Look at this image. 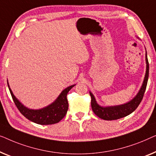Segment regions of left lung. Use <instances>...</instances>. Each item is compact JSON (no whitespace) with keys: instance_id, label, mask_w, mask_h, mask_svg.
<instances>
[{"instance_id":"obj_1","label":"left lung","mask_w":156,"mask_h":156,"mask_svg":"<svg viewBox=\"0 0 156 156\" xmlns=\"http://www.w3.org/2000/svg\"><path fill=\"white\" fill-rule=\"evenodd\" d=\"M146 71L145 78L140 90L133 99L129 101L124 105H117V106L110 107H101L96 102L95 98L93 93L90 92L91 97V107L93 112L104 120H116L120 118L124 117L130 115L137 108L142 99H143L144 93L146 91L147 83H148L149 74V63L147 58V52H146Z\"/></svg>"}]
</instances>
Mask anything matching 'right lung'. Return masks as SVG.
Masks as SVG:
<instances>
[{
	"label": "right lung",
	"mask_w": 156,
	"mask_h": 156,
	"mask_svg": "<svg viewBox=\"0 0 156 156\" xmlns=\"http://www.w3.org/2000/svg\"><path fill=\"white\" fill-rule=\"evenodd\" d=\"M8 86L15 105L24 117L32 122L41 125L54 124L58 123L65 117L69 109L67 94L75 85L66 87L61 92L58 98L51 105L39 109H31L24 106L13 95L8 82Z\"/></svg>",
	"instance_id": "1"
}]
</instances>
